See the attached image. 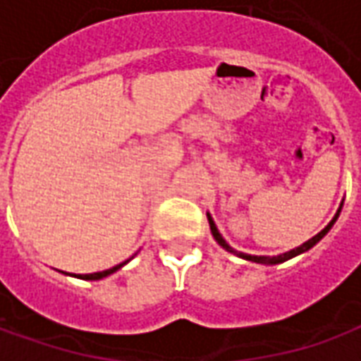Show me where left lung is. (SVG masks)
I'll return each instance as SVG.
<instances>
[{
    "label": "left lung",
    "mask_w": 361,
    "mask_h": 361,
    "mask_svg": "<svg viewBox=\"0 0 361 361\" xmlns=\"http://www.w3.org/2000/svg\"><path fill=\"white\" fill-rule=\"evenodd\" d=\"M342 204H344V199L341 201V207H338V211H336V214L333 216V220H331V222H329V224H326L319 234H315L311 240L302 243L300 247H294V250L286 251V253H280V255H272V257L271 255H251V253H243V251L234 250V247H232V245L222 238V234L219 232V228H216V224H214V220H212V216L209 214V212H207V219H209V226H211L212 238L216 240V243H219L222 250H226L228 253H234L235 257H242L245 259V261H251V263H259V265H280V263H284V261H288V259L298 257V255H302V253H305V251H310L313 245H317V243L321 242L326 234H329V230L334 226V222H336V219H338V214H341L342 211Z\"/></svg>",
    "instance_id": "1"
}]
</instances>
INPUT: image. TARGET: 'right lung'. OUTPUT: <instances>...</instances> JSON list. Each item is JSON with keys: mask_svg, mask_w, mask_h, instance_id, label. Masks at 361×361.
<instances>
[{"mask_svg": "<svg viewBox=\"0 0 361 361\" xmlns=\"http://www.w3.org/2000/svg\"><path fill=\"white\" fill-rule=\"evenodd\" d=\"M131 259H133V257H131ZM131 259H127V261H123V263H119V265L111 267V269H106V271H102V272H92V274H77V279H81V280H102V279H106V276L114 274L116 271H119V269H121L123 265H127V263H129Z\"/></svg>", "mask_w": 361, "mask_h": 361, "instance_id": "obj_1", "label": "right lung"}]
</instances>
